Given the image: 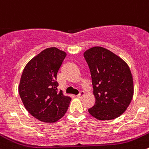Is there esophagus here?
Segmentation results:
<instances>
[{
  "label": "esophagus",
  "instance_id": "obj_1",
  "mask_svg": "<svg viewBox=\"0 0 149 149\" xmlns=\"http://www.w3.org/2000/svg\"><path fill=\"white\" fill-rule=\"evenodd\" d=\"M84 96H85V93H84L83 91H80V92H79V95H77V97L79 98H83Z\"/></svg>",
  "mask_w": 149,
  "mask_h": 149
}]
</instances>
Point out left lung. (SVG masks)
<instances>
[{
    "label": "left lung",
    "mask_w": 149,
    "mask_h": 149,
    "mask_svg": "<svg viewBox=\"0 0 149 149\" xmlns=\"http://www.w3.org/2000/svg\"><path fill=\"white\" fill-rule=\"evenodd\" d=\"M83 55L91 70L95 101L88 112L102 121L117 118L126 111L133 97L129 66L117 54L101 46L89 48Z\"/></svg>",
    "instance_id": "1"
}]
</instances>
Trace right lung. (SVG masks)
<instances>
[{"mask_svg": "<svg viewBox=\"0 0 149 149\" xmlns=\"http://www.w3.org/2000/svg\"><path fill=\"white\" fill-rule=\"evenodd\" d=\"M67 53L56 47L46 48L25 66L19 93L25 109L37 120L54 123L63 117L71 98L58 91L57 72Z\"/></svg>", "mask_w": 149, "mask_h": 149, "instance_id": "1", "label": "right lung"}]
</instances>
